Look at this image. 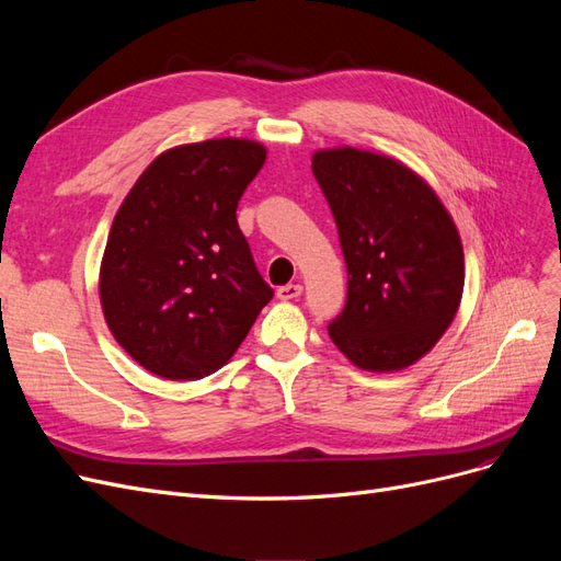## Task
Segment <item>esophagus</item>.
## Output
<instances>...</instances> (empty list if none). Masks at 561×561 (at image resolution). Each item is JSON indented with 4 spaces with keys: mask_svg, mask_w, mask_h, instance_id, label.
<instances>
[{
    "mask_svg": "<svg viewBox=\"0 0 561 561\" xmlns=\"http://www.w3.org/2000/svg\"><path fill=\"white\" fill-rule=\"evenodd\" d=\"M299 295H301V285H283V287H278V290H276V297L280 301H293Z\"/></svg>",
    "mask_w": 561,
    "mask_h": 561,
    "instance_id": "obj_1",
    "label": "esophagus"
}]
</instances>
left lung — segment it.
I'll return each instance as SVG.
<instances>
[{
  "mask_svg": "<svg viewBox=\"0 0 561 561\" xmlns=\"http://www.w3.org/2000/svg\"><path fill=\"white\" fill-rule=\"evenodd\" d=\"M311 168L348 271L330 339L367 371L414 365L451 325L463 295V245L449 210L412 168L377 151L318 149Z\"/></svg>",
  "mask_w": 561,
  "mask_h": 561,
  "instance_id": "8db88e82",
  "label": "left lung"
}]
</instances>
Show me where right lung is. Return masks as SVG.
Masks as SVG:
<instances>
[{"mask_svg":"<svg viewBox=\"0 0 561 561\" xmlns=\"http://www.w3.org/2000/svg\"><path fill=\"white\" fill-rule=\"evenodd\" d=\"M266 147L213 138L161 151L116 210L100 307L135 363L171 381L217 371L274 297L236 208Z\"/></svg>","mask_w":561,"mask_h":561,"instance_id":"right-lung-1","label":"right lung"}]
</instances>
